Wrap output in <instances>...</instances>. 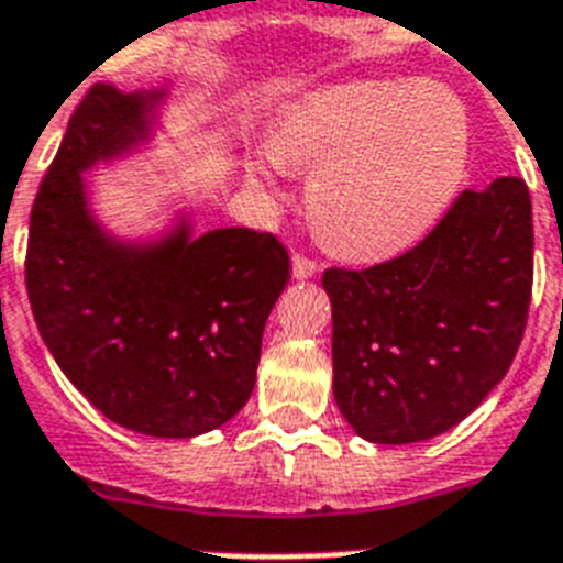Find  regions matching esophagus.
Wrapping results in <instances>:
<instances>
[{
	"instance_id": "1",
	"label": "esophagus",
	"mask_w": 563,
	"mask_h": 563,
	"mask_svg": "<svg viewBox=\"0 0 563 563\" xmlns=\"http://www.w3.org/2000/svg\"><path fill=\"white\" fill-rule=\"evenodd\" d=\"M321 272V266L314 263V260L303 257V254H295L291 257V274H295V280H309L314 274Z\"/></svg>"
}]
</instances>
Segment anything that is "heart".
Segmentation results:
<instances>
[{
  "label": "heart",
  "instance_id": "b5f03b06",
  "mask_svg": "<svg viewBox=\"0 0 563 563\" xmlns=\"http://www.w3.org/2000/svg\"><path fill=\"white\" fill-rule=\"evenodd\" d=\"M468 153V112L454 91L355 80L300 100L251 170L263 181L286 167L314 170L309 219L323 245L350 260H385L440 222L463 185Z\"/></svg>",
  "mask_w": 563,
  "mask_h": 563
}]
</instances>
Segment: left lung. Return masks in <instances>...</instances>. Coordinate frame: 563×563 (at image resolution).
<instances>
[{"label": "left lung", "instance_id": "1", "mask_svg": "<svg viewBox=\"0 0 563 563\" xmlns=\"http://www.w3.org/2000/svg\"><path fill=\"white\" fill-rule=\"evenodd\" d=\"M532 202L515 176L463 190L408 254L329 268L332 393L361 440L451 431L504 382L532 297Z\"/></svg>", "mask_w": 563, "mask_h": 563}]
</instances>
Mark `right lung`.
I'll return each instance as SVG.
<instances>
[{
    "instance_id": "obj_1",
    "label": "right lung",
    "mask_w": 563,
    "mask_h": 563,
    "mask_svg": "<svg viewBox=\"0 0 563 563\" xmlns=\"http://www.w3.org/2000/svg\"><path fill=\"white\" fill-rule=\"evenodd\" d=\"M167 95L91 86L34 199L25 286L48 353L100 413L190 440L251 399L289 254L249 228L196 234L187 210L147 240L103 225L84 173L147 147Z\"/></svg>"
}]
</instances>
